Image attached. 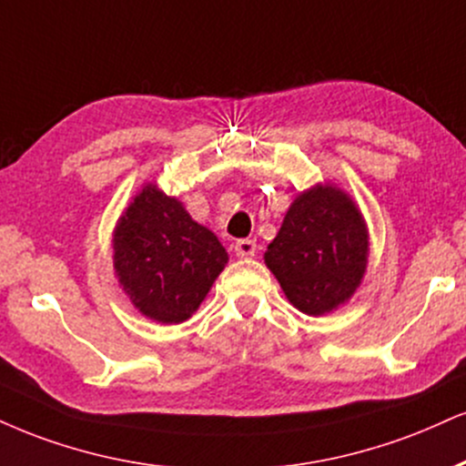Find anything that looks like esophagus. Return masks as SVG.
Segmentation results:
<instances>
[{
  "mask_svg": "<svg viewBox=\"0 0 466 466\" xmlns=\"http://www.w3.org/2000/svg\"><path fill=\"white\" fill-rule=\"evenodd\" d=\"M256 240L251 238H240L234 243V254L238 258H254L256 256Z\"/></svg>",
  "mask_w": 466,
  "mask_h": 466,
  "instance_id": "1",
  "label": "esophagus"
}]
</instances>
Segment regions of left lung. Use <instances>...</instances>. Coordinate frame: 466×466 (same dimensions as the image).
<instances>
[{
    "mask_svg": "<svg viewBox=\"0 0 466 466\" xmlns=\"http://www.w3.org/2000/svg\"><path fill=\"white\" fill-rule=\"evenodd\" d=\"M367 262V221L334 182L301 190L265 251V265L287 299L308 317L345 306L362 284Z\"/></svg>",
    "mask_w": 466,
    "mask_h": 466,
    "instance_id": "left-lung-1",
    "label": "left lung"
}]
</instances>
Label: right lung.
I'll use <instances>...</instances> for the list:
<instances>
[{
    "instance_id": "add662e5",
    "label": "right lung",
    "mask_w": 466,
    "mask_h": 466,
    "mask_svg": "<svg viewBox=\"0 0 466 466\" xmlns=\"http://www.w3.org/2000/svg\"><path fill=\"white\" fill-rule=\"evenodd\" d=\"M226 265L228 251L215 232L156 182L143 184L112 229L115 278L132 306L156 323L193 317Z\"/></svg>"
}]
</instances>
